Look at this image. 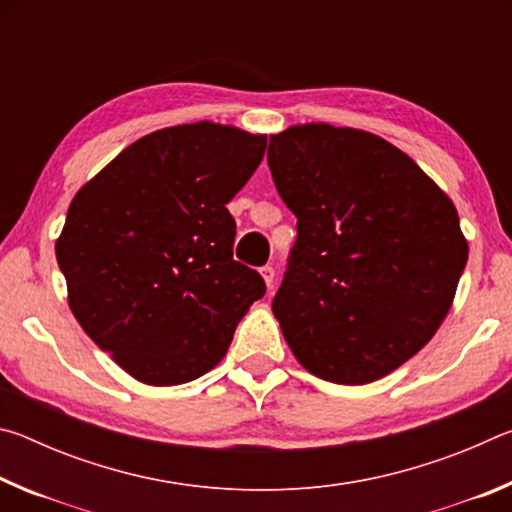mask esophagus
I'll list each match as a JSON object with an SVG mask.
<instances>
[{"mask_svg":"<svg viewBox=\"0 0 512 512\" xmlns=\"http://www.w3.org/2000/svg\"><path fill=\"white\" fill-rule=\"evenodd\" d=\"M259 273H262L264 282H266V287H268V289H273V282H275V268H273V266H262V268H259Z\"/></svg>","mask_w":512,"mask_h":512,"instance_id":"obj_1","label":"esophagus"}]
</instances>
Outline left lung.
Wrapping results in <instances>:
<instances>
[{"label":"left lung","instance_id":"1","mask_svg":"<svg viewBox=\"0 0 512 512\" xmlns=\"http://www.w3.org/2000/svg\"><path fill=\"white\" fill-rule=\"evenodd\" d=\"M268 169L298 219L273 298L311 375L370 384L431 341L452 309L467 239L443 189L409 155L359 128L271 135Z\"/></svg>","mask_w":512,"mask_h":512}]
</instances>
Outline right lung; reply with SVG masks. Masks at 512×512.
Segmentation results:
<instances>
[{"mask_svg": "<svg viewBox=\"0 0 512 512\" xmlns=\"http://www.w3.org/2000/svg\"><path fill=\"white\" fill-rule=\"evenodd\" d=\"M266 135L196 121L126 146L76 192L56 259L85 334L149 386L212 370L266 284L232 259L228 205Z\"/></svg>", "mask_w": 512, "mask_h": 512, "instance_id": "1", "label": "right lung"}]
</instances>
